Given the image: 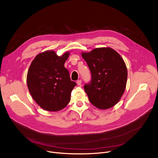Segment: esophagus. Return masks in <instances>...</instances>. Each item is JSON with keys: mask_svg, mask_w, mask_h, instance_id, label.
I'll list each match as a JSON object with an SVG mask.
<instances>
[{"mask_svg": "<svg viewBox=\"0 0 158 158\" xmlns=\"http://www.w3.org/2000/svg\"><path fill=\"white\" fill-rule=\"evenodd\" d=\"M77 85H81V84H82V81H81V80H78V81H77Z\"/></svg>", "mask_w": 158, "mask_h": 158, "instance_id": "esophagus-1", "label": "esophagus"}]
</instances>
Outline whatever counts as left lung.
I'll return each mask as SVG.
<instances>
[{
	"mask_svg": "<svg viewBox=\"0 0 158 158\" xmlns=\"http://www.w3.org/2000/svg\"><path fill=\"white\" fill-rule=\"evenodd\" d=\"M91 74V81L84 86L89 102L99 109L115 105L126 87L127 69L122 56L111 48H98L82 53Z\"/></svg>",
	"mask_w": 158,
	"mask_h": 158,
	"instance_id": "left-lung-1",
	"label": "left lung"
}]
</instances>
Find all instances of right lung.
<instances>
[{"label": "right lung", "instance_id": "obj_1", "mask_svg": "<svg viewBox=\"0 0 158 158\" xmlns=\"http://www.w3.org/2000/svg\"><path fill=\"white\" fill-rule=\"evenodd\" d=\"M69 53L59 56L54 51L39 53L32 61L27 74L28 89L43 109L57 111L69 103L71 91L76 85L64 67Z\"/></svg>", "mask_w": 158, "mask_h": 158}]
</instances>
